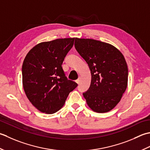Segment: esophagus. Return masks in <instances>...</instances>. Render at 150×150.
<instances>
[{
  "instance_id": "obj_1",
  "label": "esophagus",
  "mask_w": 150,
  "mask_h": 150,
  "mask_svg": "<svg viewBox=\"0 0 150 150\" xmlns=\"http://www.w3.org/2000/svg\"><path fill=\"white\" fill-rule=\"evenodd\" d=\"M76 83H77L78 84H79V82H80V79H76Z\"/></svg>"
}]
</instances>
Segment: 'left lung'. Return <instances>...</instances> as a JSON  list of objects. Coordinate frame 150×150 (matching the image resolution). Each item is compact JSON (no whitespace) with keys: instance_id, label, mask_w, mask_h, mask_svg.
I'll use <instances>...</instances> for the list:
<instances>
[{"instance_id":"8db88e82","label":"left lung","mask_w":150,"mask_h":150,"mask_svg":"<svg viewBox=\"0 0 150 150\" xmlns=\"http://www.w3.org/2000/svg\"><path fill=\"white\" fill-rule=\"evenodd\" d=\"M74 46L91 71L90 87L83 93L88 106L100 113L110 111L127 87L128 69L123 54L112 45L92 39L76 38Z\"/></svg>"}]
</instances>
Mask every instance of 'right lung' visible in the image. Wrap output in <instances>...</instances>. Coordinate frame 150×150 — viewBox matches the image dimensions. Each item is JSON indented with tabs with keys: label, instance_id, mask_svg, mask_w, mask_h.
Returning a JSON list of instances; mask_svg holds the SVG:
<instances>
[{
	"label": "right lung",
	"instance_id": "right-lung-1",
	"mask_svg": "<svg viewBox=\"0 0 150 150\" xmlns=\"http://www.w3.org/2000/svg\"><path fill=\"white\" fill-rule=\"evenodd\" d=\"M74 40L65 38L40 42L24 58L23 88L30 102L39 111L53 114L59 111L70 92L78 86L76 82L67 79L62 67Z\"/></svg>",
	"mask_w": 150,
	"mask_h": 150
}]
</instances>
